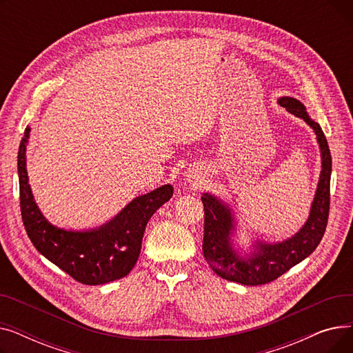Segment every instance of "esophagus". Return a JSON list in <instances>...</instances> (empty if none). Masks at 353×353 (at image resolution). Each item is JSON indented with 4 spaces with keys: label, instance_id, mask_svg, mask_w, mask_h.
<instances>
[{
    "label": "esophagus",
    "instance_id": "esophagus-1",
    "mask_svg": "<svg viewBox=\"0 0 353 353\" xmlns=\"http://www.w3.org/2000/svg\"><path fill=\"white\" fill-rule=\"evenodd\" d=\"M186 180L197 184V183H200L203 180V173L200 170H197V169H189L186 172Z\"/></svg>",
    "mask_w": 353,
    "mask_h": 353
}]
</instances>
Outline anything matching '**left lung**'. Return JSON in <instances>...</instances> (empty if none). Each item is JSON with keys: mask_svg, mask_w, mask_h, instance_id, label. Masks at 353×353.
I'll return each instance as SVG.
<instances>
[{"mask_svg": "<svg viewBox=\"0 0 353 353\" xmlns=\"http://www.w3.org/2000/svg\"><path fill=\"white\" fill-rule=\"evenodd\" d=\"M290 114L303 119L316 134L321 150L322 170L310 212L305 225L292 237L282 242L268 243L256 239L250 245V252L243 250L234 242L237 234V221L233 209L226 201L212 193H203L205 206V237H203V254L212 270L226 281L257 286L269 283L286 273L294 265L301 263L318 248L326 230L330 201V173L332 157L326 137L321 125L310 119L306 107L293 97L277 100ZM237 245V248L234 246Z\"/></svg>", "mask_w": 353, "mask_h": 353, "instance_id": "8db88e82", "label": "left lung"}]
</instances>
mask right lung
<instances>
[{
	"instance_id": "add662e5",
	"label": "right lung",
	"mask_w": 353,
	"mask_h": 353,
	"mask_svg": "<svg viewBox=\"0 0 353 353\" xmlns=\"http://www.w3.org/2000/svg\"><path fill=\"white\" fill-rule=\"evenodd\" d=\"M27 127L18 148L21 216L34 248L72 279L84 285H104L127 276L137 262L148 220L173 196L172 184L137 196L107 223L87 230L54 226L34 200L27 174Z\"/></svg>"
}]
</instances>
